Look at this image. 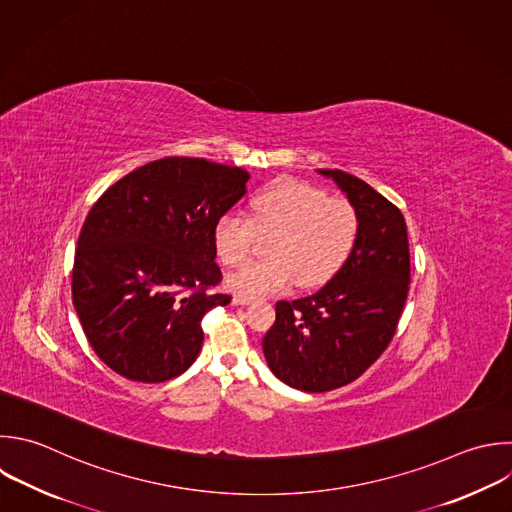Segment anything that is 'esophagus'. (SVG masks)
<instances>
[{
  "label": "esophagus",
  "mask_w": 512,
  "mask_h": 512,
  "mask_svg": "<svg viewBox=\"0 0 512 512\" xmlns=\"http://www.w3.org/2000/svg\"><path fill=\"white\" fill-rule=\"evenodd\" d=\"M232 302H234L236 306H246V304H250V302H252V298H246V296H240V294H236V296L232 298Z\"/></svg>",
  "instance_id": "obj_1"
}]
</instances>
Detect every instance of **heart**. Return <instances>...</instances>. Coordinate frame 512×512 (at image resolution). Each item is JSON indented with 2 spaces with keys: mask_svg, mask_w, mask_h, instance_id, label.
<instances>
[{
  "mask_svg": "<svg viewBox=\"0 0 512 512\" xmlns=\"http://www.w3.org/2000/svg\"><path fill=\"white\" fill-rule=\"evenodd\" d=\"M250 208L252 222L228 212L214 228L216 252L230 268L252 254L256 232L276 234L270 260L250 262L228 278V288L246 298L276 294L294 282L320 286L342 270L358 242L360 220L350 202L292 178L260 190Z\"/></svg>",
  "mask_w": 512,
  "mask_h": 512,
  "instance_id": "obj_1",
  "label": "heart"
}]
</instances>
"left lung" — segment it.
<instances>
[{"label": "left lung", "mask_w": 512, "mask_h": 512, "mask_svg": "<svg viewBox=\"0 0 512 512\" xmlns=\"http://www.w3.org/2000/svg\"><path fill=\"white\" fill-rule=\"evenodd\" d=\"M332 180L358 212V242L318 292L276 302V322L262 340L264 356L284 384L328 392L356 380L390 344L410 284L402 212L372 186L340 170Z\"/></svg>", "instance_id": "1"}]
</instances>
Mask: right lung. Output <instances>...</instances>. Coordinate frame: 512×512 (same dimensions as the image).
I'll return each instance as SVG.
<instances>
[{"label": "right lung", "instance_id": "obj_1", "mask_svg": "<svg viewBox=\"0 0 512 512\" xmlns=\"http://www.w3.org/2000/svg\"><path fill=\"white\" fill-rule=\"evenodd\" d=\"M250 174L204 158L150 162L92 206L72 272V298L94 352L136 382L192 366L202 316L226 306L214 228L246 194Z\"/></svg>", "mask_w": 512, "mask_h": 512}]
</instances>
